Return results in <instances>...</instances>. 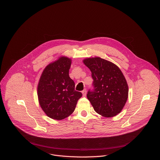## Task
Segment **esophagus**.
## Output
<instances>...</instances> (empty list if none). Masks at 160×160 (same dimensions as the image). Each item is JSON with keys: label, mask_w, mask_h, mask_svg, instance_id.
Segmentation results:
<instances>
[{"label": "esophagus", "mask_w": 160, "mask_h": 160, "mask_svg": "<svg viewBox=\"0 0 160 160\" xmlns=\"http://www.w3.org/2000/svg\"><path fill=\"white\" fill-rule=\"evenodd\" d=\"M82 94H83V97H85L86 96V94H87V90L86 89H84L82 92Z\"/></svg>", "instance_id": "obj_1"}]
</instances>
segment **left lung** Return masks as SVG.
Here are the masks:
<instances>
[{
	"instance_id": "obj_1",
	"label": "left lung",
	"mask_w": 160,
	"mask_h": 160,
	"mask_svg": "<svg viewBox=\"0 0 160 160\" xmlns=\"http://www.w3.org/2000/svg\"><path fill=\"white\" fill-rule=\"evenodd\" d=\"M83 63L92 72L93 90L87 97L98 114L112 118L123 109L129 88L120 68L113 63L100 57L87 58Z\"/></svg>"
}]
</instances>
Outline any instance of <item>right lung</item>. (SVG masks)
Returning <instances> with one entry per match:
<instances>
[{
    "label": "right lung",
    "instance_id": "1",
    "mask_svg": "<svg viewBox=\"0 0 160 160\" xmlns=\"http://www.w3.org/2000/svg\"><path fill=\"white\" fill-rule=\"evenodd\" d=\"M72 60L61 57L44 69L38 85L39 105L50 118L62 120L70 116L75 109L78 99L82 96L75 90V82L69 76Z\"/></svg>",
    "mask_w": 160,
    "mask_h": 160
}]
</instances>
